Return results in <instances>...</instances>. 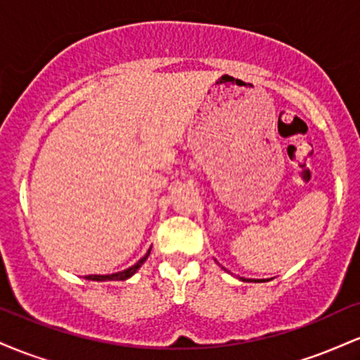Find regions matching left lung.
I'll return each mask as SVG.
<instances>
[{
	"label": "left lung",
	"instance_id": "1",
	"mask_svg": "<svg viewBox=\"0 0 360 360\" xmlns=\"http://www.w3.org/2000/svg\"><path fill=\"white\" fill-rule=\"evenodd\" d=\"M243 281H245V279H243Z\"/></svg>",
	"mask_w": 360,
	"mask_h": 360
}]
</instances>
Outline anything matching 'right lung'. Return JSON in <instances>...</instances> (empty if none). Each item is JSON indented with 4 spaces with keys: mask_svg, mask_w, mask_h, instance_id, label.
I'll return each mask as SVG.
<instances>
[{
    "mask_svg": "<svg viewBox=\"0 0 360 360\" xmlns=\"http://www.w3.org/2000/svg\"><path fill=\"white\" fill-rule=\"evenodd\" d=\"M148 254H150V250H148L147 254L143 255V257L140 259L137 264H135V266L128 267L127 271L117 272V274H110V276H98V274H93V276H86V279H89V281H125V279H128V278H131V276H134L135 272H137L139 267L142 266V264L146 262V260H147Z\"/></svg>",
    "mask_w": 360,
    "mask_h": 360,
    "instance_id": "obj_1",
    "label": "right lung"
}]
</instances>
